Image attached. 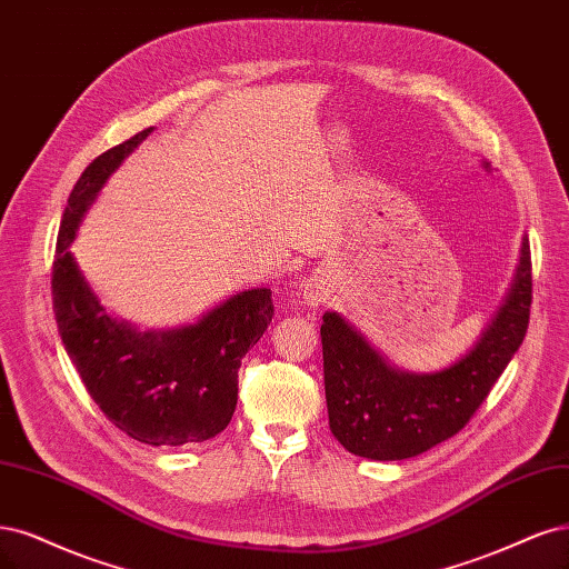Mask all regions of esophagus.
Returning <instances> with one entry per match:
<instances>
[{"instance_id":"1","label":"esophagus","mask_w":569,"mask_h":569,"mask_svg":"<svg viewBox=\"0 0 569 569\" xmlns=\"http://www.w3.org/2000/svg\"><path fill=\"white\" fill-rule=\"evenodd\" d=\"M331 293H335V280H331V276L325 270L316 272V276L308 278L303 284V301L310 308L325 306L331 299Z\"/></svg>"}]
</instances>
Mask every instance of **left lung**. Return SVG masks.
<instances>
[{"label": "left lung", "instance_id": "left-lung-1", "mask_svg": "<svg viewBox=\"0 0 569 569\" xmlns=\"http://www.w3.org/2000/svg\"><path fill=\"white\" fill-rule=\"evenodd\" d=\"M532 306L530 242L506 303L463 360L436 375L390 367L337 312L322 316L329 428L350 455L377 461L417 457L457 436L520 348Z\"/></svg>", "mask_w": 569, "mask_h": 569}]
</instances>
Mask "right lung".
Returning <instances> with one entry per match:
<instances>
[{
	"instance_id": "add662e5",
	"label": "right lung",
	"mask_w": 569,
	"mask_h": 569,
	"mask_svg": "<svg viewBox=\"0 0 569 569\" xmlns=\"http://www.w3.org/2000/svg\"><path fill=\"white\" fill-rule=\"evenodd\" d=\"M150 131L98 154L74 183L58 230L51 297L58 335L106 419L139 442L181 447L219 436L230 423L240 362L276 308L270 289H249L198 325L139 335L98 303L68 247L96 192Z\"/></svg>"
}]
</instances>
